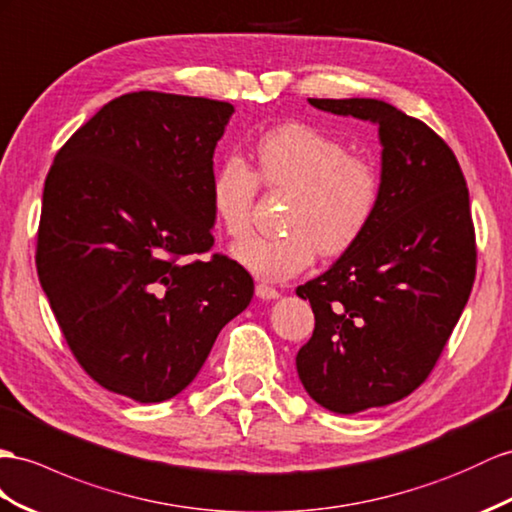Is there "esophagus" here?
I'll return each instance as SVG.
<instances>
[{
  "label": "esophagus",
  "instance_id": "esophagus-1",
  "mask_svg": "<svg viewBox=\"0 0 512 512\" xmlns=\"http://www.w3.org/2000/svg\"><path fill=\"white\" fill-rule=\"evenodd\" d=\"M255 294H257L259 298H264V300H274V298L281 296L279 290H274L272 285H266V283H257V285H255Z\"/></svg>",
  "mask_w": 512,
  "mask_h": 512
}]
</instances>
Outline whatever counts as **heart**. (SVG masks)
<instances>
[{
    "label": "heart",
    "mask_w": 512,
    "mask_h": 512,
    "mask_svg": "<svg viewBox=\"0 0 512 512\" xmlns=\"http://www.w3.org/2000/svg\"><path fill=\"white\" fill-rule=\"evenodd\" d=\"M253 160L251 170L240 157H227L212 175L209 203L216 225L240 240L251 231L257 183L292 192L283 216L285 233L248 238L231 251L259 279H290L318 253H348L376 218L383 196L381 170L316 127L290 123L266 131L255 144Z\"/></svg>",
    "instance_id": "1"
}]
</instances>
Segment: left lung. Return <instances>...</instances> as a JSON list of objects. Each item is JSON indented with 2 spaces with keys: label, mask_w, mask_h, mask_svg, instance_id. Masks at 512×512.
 <instances>
[{
  "label": "left lung",
  "mask_w": 512,
  "mask_h": 512,
  "mask_svg": "<svg viewBox=\"0 0 512 512\" xmlns=\"http://www.w3.org/2000/svg\"><path fill=\"white\" fill-rule=\"evenodd\" d=\"M378 125L383 196L363 238L296 287L316 329L298 350L309 396L359 413L409 396L435 368L476 277L469 192L456 155L426 123L378 99H309Z\"/></svg>",
  "instance_id": "obj_1"
}]
</instances>
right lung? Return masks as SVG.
<instances>
[{
    "label": "right lung",
    "instance_id": "right-lung-1",
    "mask_svg": "<svg viewBox=\"0 0 512 512\" xmlns=\"http://www.w3.org/2000/svg\"><path fill=\"white\" fill-rule=\"evenodd\" d=\"M227 101L140 90L106 103L51 164L36 270L77 363L108 391L186 389L253 279L214 246L209 186Z\"/></svg>",
    "mask_w": 512,
    "mask_h": 512
}]
</instances>
